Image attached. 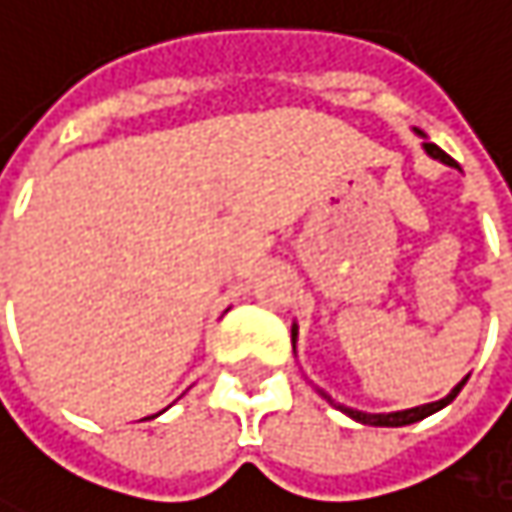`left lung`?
I'll list each match as a JSON object with an SVG mask.
<instances>
[{
	"label": "left lung",
	"mask_w": 512,
	"mask_h": 512,
	"mask_svg": "<svg viewBox=\"0 0 512 512\" xmlns=\"http://www.w3.org/2000/svg\"><path fill=\"white\" fill-rule=\"evenodd\" d=\"M420 137H423V149L432 155V158H438V161H444V164H450V167H456V161L441 149V146H435V143H429L426 140V134L423 131H417ZM291 342H294V351H297V324L291 327ZM465 381L468 378H462L444 399H438V402H429V405H420V408H408V411H390V414H366V411H354V408H345V405H336L327 393H321L327 402H333L342 414H348L351 420H357V423H363V426H411V423H420V420H426V417H432L435 411H441V408H447L456 396H459V390L465 387Z\"/></svg>",
	"instance_id": "1"
}]
</instances>
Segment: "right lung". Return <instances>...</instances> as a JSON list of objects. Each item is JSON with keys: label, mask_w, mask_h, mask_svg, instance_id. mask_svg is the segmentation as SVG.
<instances>
[{"label": "right lung", "mask_w": 512, "mask_h": 512, "mask_svg": "<svg viewBox=\"0 0 512 512\" xmlns=\"http://www.w3.org/2000/svg\"><path fill=\"white\" fill-rule=\"evenodd\" d=\"M155 417H158V414H155Z\"/></svg>", "instance_id": "obj_1"}]
</instances>
